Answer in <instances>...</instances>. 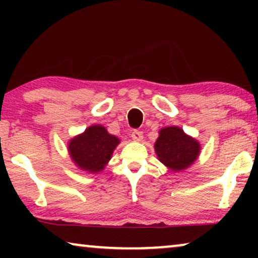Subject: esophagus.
<instances>
[{
    "label": "esophagus",
    "mask_w": 258,
    "mask_h": 258,
    "mask_svg": "<svg viewBox=\"0 0 258 258\" xmlns=\"http://www.w3.org/2000/svg\"><path fill=\"white\" fill-rule=\"evenodd\" d=\"M132 139L134 141H142L143 133L140 132V130H133V132H132Z\"/></svg>",
    "instance_id": "1"
}]
</instances>
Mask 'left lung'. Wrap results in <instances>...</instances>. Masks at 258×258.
<instances>
[{"label": "left lung", "instance_id": "1", "mask_svg": "<svg viewBox=\"0 0 258 258\" xmlns=\"http://www.w3.org/2000/svg\"><path fill=\"white\" fill-rule=\"evenodd\" d=\"M155 151L162 163L171 170L178 171L195 162L200 154V144L186 136L181 128L168 126L160 132Z\"/></svg>", "mask_w": 258, "mask_h": 258}]
</instances>
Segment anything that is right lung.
<instances>
[{
	"label": "right lung",
	"mask_w": 258,
	"mask_h": 258,
	"mask_svg": "<svg viewBox=\"0 0 258 258\" xmlns=\"http://www.w3.org/2000/svg\"><path fill=\"white\" fill-rule=\"evenodd\" d=\"M119 143L117 137L109 135L104 126L91 125L82 135L69 142V153L81 169L97 172L111 158L112 151Z\"/></svg>",
	"instance_id": "right-lung-1"
}]
</instances>
